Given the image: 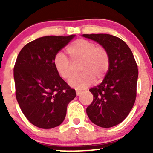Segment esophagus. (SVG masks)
I'll use <instances>...</instances> for the list:
<instances>
[{"label": "esophagus", "mask_w": 153, "mask_h": 153, "mask_svg": "<svg viewBox=\"0 0 153 153\" xmlns=\"http://www.w3.org/2000/svg\"><path fill=\"white\" fill-rule=\"evenodd\" d=\"M81 93H82L81 91H79V90L76 91V95H77V96H80Z\"/></svg>", "instance_id": "obj_1"}]
</instances>
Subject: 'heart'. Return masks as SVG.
<instances>
[{
  "instance_id": "1",
  "label": "heart",
  "mask_w": 153,
  "mask_h": 153,
  "mask_svg": "<svg viewBox=\"0 0 153 153\" xmlns=\"http://www.w3.org/2000/svg\"><path fill=\"white\" fill-rule=\"evenodd\" d=\"M69 58L62 53L54 56L53 65L58 75L64 80H68L73 75L75 65L79 66L81 73L75 75L69 81L72 87L83 89L96 82L102 80L108 73L110 66V56L105 47L97 46L94 42L87 39H77L66 50Z\"/></svg>"
}]
</instances>
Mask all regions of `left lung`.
I'll list each match as a JSON object with an SVG mask.
<instances>
[{
  "instance_id": "8db88e82",
  "label": "left lung",
  "mask_w": 153,
  "mask_h": 153,
  "mask_svg": "<svg viewBox=\"0 0 153 153\" xmlns=\"http://www.w3.org/2000/svg\"><path fill=\"white\" fill-rule=\"evenodd\" d=\"M99 43L110 56V66L103 82L91 88L93 102L86 113L94 124L103 128L124 120L134 106L137 96V65L132 52L123 40L107 34H82Z\"/></svg>"
}]
</instances>
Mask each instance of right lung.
I'll return each instance as SVG.
<instances>
[{"instance_id":"right-lung-1","label":"right lung","mask_w":153,"mask_h":153,"mask_svg":"<svg viewBox=\"0 0 153 153\" xmlns=\"http://www.w3.org/2000/svg\"><path fill=\"white\" fill-rule=\"evenodd\" d=\"M75 36H46L30 42L19 52L14 68L16 97L23 114L36 127L52 129L61 124L75 89L58 75L54 56Z\"/></svg>"}]
</instances>
